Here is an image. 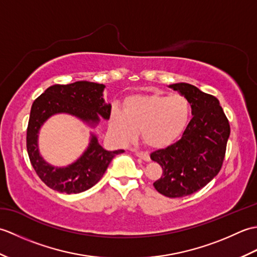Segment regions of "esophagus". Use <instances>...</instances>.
Returning a JSON list of instances; mask_svg holds the SVG:
<instances>
[{"instance_id":"esophagus-1","label":"esophagus","mask_w":257,"mask_h":257,"mask_svg":"<svg viewBox=\"0 0 257 257\" xmlns=\"http://www.w3.org/2000/svg\"><path fill=\"white\" fill-rule=\"evenodd\" d=\"M136 156L139 157L140 159H143L145 161H150V155L148 152H141V151H137L136 152Z\"/></svg>"}]
</instances>
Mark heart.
Instances as JSON below:
<instances>
[{
  "mask_svg": "<svg viewBox=\"0 0 257 257\" xmlns=\"http://www.w3.org/2000/svg\"><path fill=\"white\" fill-rule=\"evenodd\" d=\"M191 107L182 95H135L123 102V112L113 109L110 130L122 141L133 140L138 132L146 146L165 148L187 127Z\"/></svg>",
  "mask_w": 257,
  "mask_h": 257,
  "instance_id": "obj_1",
  "label": "heart"
}]
</instances>
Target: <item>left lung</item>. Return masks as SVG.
<instances>
[{
  "mask_svg": "<svg viewBox=\"0 0 257 257\" xmlns=\"http://www.w3.org/2000/svg\"><path fill=\"white\" fill-rule=\"evenodd\" d=\"M170 87L187 98L193 118L181 139L150 158L162 168L155 189L168 198H182L204 188L220 172L231 129L216 97L187 83Z\"/></svg>",
  "mask_w": 257,
  "mask_h": 257,
  "instance_id": "obj_1",
  "label": "left lung"
}]
</instances>
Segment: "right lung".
<instances>
[{"label":"right lung","mask_w":257,"mask_h":257,"mask_svg":"<svg viewBox=\"0 0 257 257\" xmlns=\"http://www.w3.org/2000/svg\"><path fill=\"white\" fill-rule=\"evenodd\" d=\"M103 88L105 85L85 80L69 85L57 84L48 87L33 102L26 132L27 154L36 174L48 188L67 194L84 192L99 181L112 158L123 152L105 150L94 135L84 155L68 167L56 168L48 165L38 152V130L53 114L70 113L92 125L99 121L98 114L109 119L111 105L103 100Z\"/></svg>","instance_id":"right-lung-1"}]
</instances>
